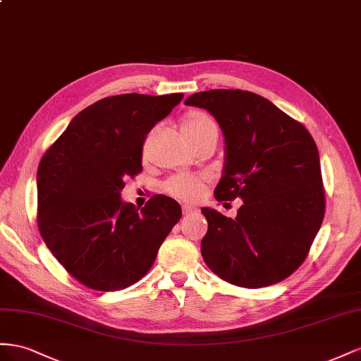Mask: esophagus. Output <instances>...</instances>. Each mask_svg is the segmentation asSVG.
Instances as JSON below:
<instances>
[{
    "instance_id": "obj_1",
    "label": "esophagus",
    "mask_w": 361,
    "mask_h": 361,
    "mask_svg": "<svg viewBox=\"0 0 361 361\" xmlns=\"http://www.w3.org/2000/svg\"><path fill=\"white\" fill-rule=\"evenodd\" d=\"M197 212H198V209L193 207V205H189V204H184L183 205V214L184 216H189V214H193V213H197Z\"/></svg>"
}]
</instances>
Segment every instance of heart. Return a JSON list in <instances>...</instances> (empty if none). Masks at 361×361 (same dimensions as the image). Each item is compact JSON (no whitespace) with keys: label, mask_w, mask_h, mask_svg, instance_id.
Masks as SVG:
<instances>
[{"label":"heart","mask_w":361,"mask_h":361,"mask_svg":"<svg viewBox=\"0 0 361 361\" xmlns=\"http://www.w3.org/2000/svg\"><path fill=\"white\" fill-rule=\"evenodd\" d=\"M183 135L186 139L197 140L207 136H218V126L214 119L201 110H190L183 118L181 122ZM204 189V180L189 175H178L164 183V190L178 200L195 201L201 197Z\"/></svg>","instance_id":"1"}]
</instances>
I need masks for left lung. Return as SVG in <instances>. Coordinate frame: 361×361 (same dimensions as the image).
<instances>
[{
	"mask_svg": "<svg viewBox=\"0 0 361 361\" xmlns=\"http://www.w3.org/2000/svg\"><path fill=\"white\" fill-rule=\"evenodd\" d=\"M186 106L207 110L225 142L218 201L240 198L235 218L202 207L209 222L202 259L222 280L266 287L298 269L325 214L321 160L310 133L269 99L248 90L193 94Z\"/></svg>",
	"mask_w": 361,
	"mask_h": 361,
	"instance_id": "obj_1",
	"label": "left lung"
}]
</instances>
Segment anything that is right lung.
Returning <instances> with one entry per match:
<instances>
[{
	"mask_svg": "<svg viewBox=\"0 0 361 361\" xmlns=\"http://www.w3.org/2000/svg\"><path fill=\"white\" fill-rule=\"evenodd\" d=\"M183 94H123L72 118L40 160L37 224L59 263L90 289L135 284L181 218L180 204L154 195L145 207L121 198L123 180L142 171L143 143Z\"/></svg>",
	"mask_w": 361,
	"mask_h": 361,
	"instance_id": "add662e5",
	"label": "right lung"
}]
</instances>
